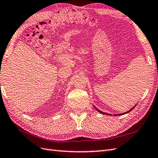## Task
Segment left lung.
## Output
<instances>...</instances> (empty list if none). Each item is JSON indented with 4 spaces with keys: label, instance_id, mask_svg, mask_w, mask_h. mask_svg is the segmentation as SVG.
Segmentation results:
<instances>
[{
    "label": "left lung",
    "instance_id": "left-lung-1",
    "mask_svg": "<svg viewBox=\"0 0 158 158\" xmlns=\"http://www.w3.org/2000/svg\"><path fill=\"white\" fill-rule=\"evenodd\" d=\"M94 108L97 110H98V111L99 112V113H102V114H105V115H110V114H109V113H104V112H102V111H100V110H99L98 109H97V108H96V107L94 106ZM134 108H135V107H133V108L132 109H130V110H128V111H127V112H126V113H121V114H118V115H117V116H118V115H124V114H126V113H129L130 111V110H132Z\"/></svg>",
    "mask_w": 158,
    "mask_h": 158
}]
</instances>
